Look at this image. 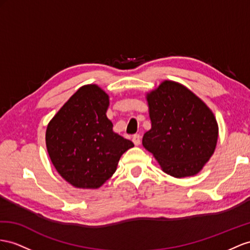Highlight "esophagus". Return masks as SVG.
<instances>
[{
	"mask_svg": "<svg viewBox=\"0 0 250 250\" xmlns=\"http://www.w3.org/2000/svg\"><path fill=\"white\" fill-rule=\"evenodd\" d=\"M133 143L135 144V146H139L140 143H142V140H140V135H139V134H135V135L133 136Z\"/></svg>",
	"mask_w": 250,
	"mask_h": 250,
	"instance_id": "34e87169",
	"label": "esophagus"
}]
</instances>
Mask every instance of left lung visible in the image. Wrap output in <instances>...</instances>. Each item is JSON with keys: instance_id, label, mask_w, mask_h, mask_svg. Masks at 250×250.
Instances as JSON below:
<instances>
[{"instance_id": "8db88e82", "label": "left lung", "mask_w": 250, "mask_h": 250, "mask_svg": "<svg viewBox=\"0 0 250 250\" xmlns=\"http://www.w3.org/2000/svg\"><path fill=\"white\" fill-rule=\"evenodd\" d=\"M151 130L143 146L166 173L177 178L201 171L213 154L219 127L213 113L187 87L164 81L146 96Z\"/></svg>"}]
</instances>
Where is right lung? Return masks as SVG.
I'll return each instance as SVG.
<instances>
[{"label":"right lung","mask_w":250,"mask_h":250,"mask_svg":"<svg viewBox=\"0 0 250 250\" xmlns=\"http://www.w3.org/2000/svg\"><path fill=\"white\" fill-rule=\"evenodd\" d=\"M108 96L89 84L80 87L46 129L47 152L59 174L77 188H99L134 144L113 132L106 117Z\"/></svg>","instance_id":"1"}]
</instances>
